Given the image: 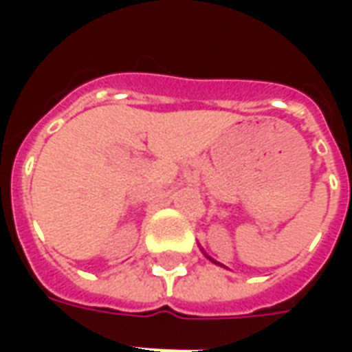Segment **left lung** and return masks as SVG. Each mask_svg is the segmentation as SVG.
Segmentation results:
<instances>
[{
  "mask_svg": "<svg viewBox=\"0 0 352 352\" xmlns=\"http://www.w3.org/2000/svg\"><path fill=\"white\" fill-rule=\"evenodd\" d=\"M201 252H204V254H206V258H207V260H211V262H213V264H219V265H222L221 262H217V260H213V258H211V256H209V254H207V252L204 251V249H201ZM222 267H224V265H222Z\"/></svg>",
  "mask_w": 352,
  "mask_h": 352,
  "instance_id": "1",
  "label": "left lung"
}]
</instances>
